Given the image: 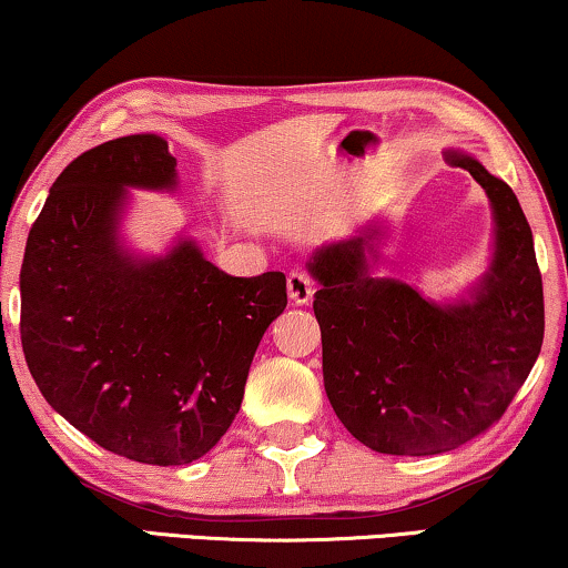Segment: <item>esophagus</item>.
Segmentation results:
<instances>
[{
	"instance_id": "34e87169",
	"label": "esophagus",
	"mask_w": 568,
	"mask_h": 568,
	"mask_svg": "<svg viewBox=\"0 0 568 568\" xmlns=\"http://www.w3.org/2000/svg\"><path fill=\"white\" fill-rule=\"evenodd\" d=\"M286 286H290V300L294 305H307L315 294V282L307 271H292L290 278H286Z\"/></svg>"
}]
</instances>
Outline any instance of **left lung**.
<instances>
[{
	"mask_svg": "<svg viewBox=\"0 0 568 568\" xmlns=\"http://www.w3.org/2000/svg\"><path fill=\"white\" fill-rule=\"evenodd\" d=\"M445 158L494 209V258L470 300L437 305L372 276L377 227L310 261L325 393L341 424L385 455H439L484 434L530 375L546 331L532 230L515 191L468 154Z\"/></svg>",
	"mask_w": 568,
	"mask_h": 568,
	"instance_id": "1",
	"label": "left lung"
}]
</instances>
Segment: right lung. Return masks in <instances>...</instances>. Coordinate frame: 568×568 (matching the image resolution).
I'll use <instances>...</instances> for the list:
<instances>
[{
    "label": "right lung",
    "instance_id": "obj_1",
    "mask_svg": "<svg viewBox=\"0 0 568 568\" xmlns=\"http://www.w3.org/2000/svg\"><path fill=\"white\" fill-rule=\"evenodd\" d=\"M175 158L131 134L69 162L28 235L20 338L49 406L108 453L146 465L206 455L235 422L286 276H230L181 237L160 258L119 243L126 189L173 191Z\"/></svg>",
    "mask_w": 568,
    "mask_h": 568
}]
</instances>
